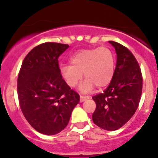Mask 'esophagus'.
Segmentation results:
<instances>
[{
    "label": "esophagus",
    "instance_id": "1",
    "mask_svg": "<svg viewBox=\"0 0 158 158\" xmlns=\"http://www.w3.org/2000/svg\"><path fill=\"white\" fill-rule=\"evenodd\" d=\"M89 99V96H85V95H80V102L85 101V100Z\"/></svg>",
    "mask_w": 158,
    "mask_h": 158
}]
</instances>
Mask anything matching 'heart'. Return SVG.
<instances>
[{
  "label": "heart",
  "mask_w": 158,
  "mask_h": 158,
  "mask_svg": "<svg viewBox=\"0 0 158 158\" xmlns=\"http://www.w3.org/2000/svg\"><path fill=\"white\" fill-rule=\"evenodd\" d=\"M70 64L61 65L60 73L66 83L71 88L77 85L82 78L80 90L88 92L96 85L103 88L110 83L114 76L115 63L111 49L106 47L82 49L69 59Z\"/></svg>",
  "instance_id": "heart-1"
}]
</instances>
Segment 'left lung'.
I'll list each match as a JSON object with an SVG mask.
<instances>
[{
    "instance_id": "left-lung-1",
    "label": "left lung",
    "mask_w": 158,
    "mask_h": 158,
    "mask_svg": "<svg viewBox=\"0 0 158 158\" xmlns=\"http://www.w3.org/2000/svg\"><path fill=\"white\" fill-rule=\"evenodd\" d=\"M109 42L115 49L117 63L107 89L92 97L96 103L92 121L104 130L115 131L128 122L138 109L143 79L139 64L131 52L118 43Z\"/></svg>"
}]
</instances>
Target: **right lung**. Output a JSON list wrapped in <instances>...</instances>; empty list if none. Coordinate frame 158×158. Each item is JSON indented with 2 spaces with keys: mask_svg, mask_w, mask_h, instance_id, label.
Masks as SVG:
<instances>
[{
  "mask_svg": "<svg viewBox=\"0 0 158 158\" xmlns=\"http://www.w3.org/2000/svg\"><path fill=\"white\" fill-rule=\"evenodd\" d=\"M68 44L47 42L30 51L22 63L17 79L20 109L29 124L47 135L58 134L66 127L79 95L60 73L58 58Z\"/></svg>",
  "mask_w": 158,
  "mask_h": 158,
  "instance_id": "right-lung-1",
  "label": "right lung"
}]
</instances>
